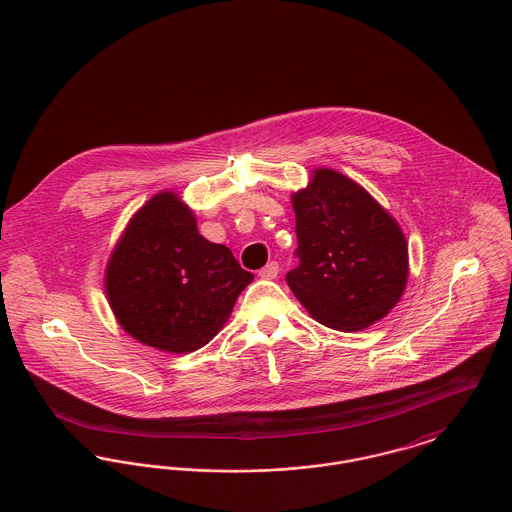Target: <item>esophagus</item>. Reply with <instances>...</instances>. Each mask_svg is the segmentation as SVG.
Here are the masks:
<instances>
[{
  "label": "esophagus",
  "instance_id": "obj_1",
  "mask_svg": "<svg viewBox=\"0 0 512 512\" xmlns=\"http://www.w3.org/2000/svg\"><path fill=\"white\" fill-rule=\"evenodd\" d=\"M279 263L277 261H271V263H267L261 271H259V277L261 279H277V275H279Z\"/></svg>",
  "mask_w": 512,
  "mask_h": 512
}]
</instances>
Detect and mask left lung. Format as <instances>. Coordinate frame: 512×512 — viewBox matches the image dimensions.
Listing matches in <instances>:
<instances>
[{"instance_id": "obj_1", "label": "left lung", "mask_w": 512, "mask_h": 512, "mask_svg": "<svg viewBox=\"0 0 512 512\" xmlns=\"http://www.w3.org/2000/svg\"><path fill=\"white\" fill-rule=\"evenodd\" d=\"M299 267L287 285L308 314L356 332L398 305L408 281V243L398 221L362 186L330 168L293 194Z\"/></svg>"}]
</instances>
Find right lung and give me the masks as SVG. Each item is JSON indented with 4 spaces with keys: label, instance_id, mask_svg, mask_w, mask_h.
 <instances>
[{
    "label": "right lung",
    "instance_id": "right-lung-1",
    "mask_svg": "<svg viewBox=\"0 0 512 512\" xmlns=\"http://www.w3.org/2000/svg\"><path fill=\"white\" fill-rule=\"evenodd\" d=\"M174 192L156 194L128 221L106 267L118 324L138 342L174 354L205 346L253 275L231 249L200 235Z\"/></svg>",
    "mask_w": 512,
    "mask_h": 512
}]
</instances>
